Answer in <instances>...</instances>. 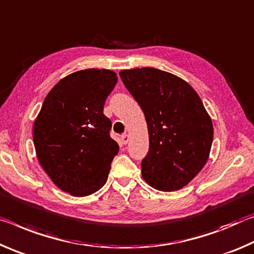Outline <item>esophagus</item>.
Listing matches in <instances>:
<instances>
[{
    "label": "esophagus",
    "instance_id": "34e87169",
    "mask_svg": "<svg viewBox=\"0 0 254 254\" xmlns=\"http://www.w3.org/2000/svg\"><path fill=\"white\" fill-rule=\"evenodd\" d=\"M122 143L124 144V145H126L127 143H128V140H129V136H128L127 134H124V135H122Z\"/></svg>",
    "mask_w": 254,
    "mask_h": 254
}]
</instances>
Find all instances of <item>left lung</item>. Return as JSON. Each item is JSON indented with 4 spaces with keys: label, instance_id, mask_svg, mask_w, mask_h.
Here are the masks:
<instances>
[{
    "label": "left lung",
    "instance_id": "1",
    "mask_svg": "<svg viewBox=\"0 0 254 254\" xmlns=\"http://www.w3.org/2000/svg\"><path fill=\"white\" fill-rule=\"evenodd\" d=\"M119 75L147 123L143 179L157 190L182 189L205 166L213 144V123L201 99L181 77L157 68L123 69Z\"/></svg>",
    "mask_w": 254,
    "mask_h": 254
}]
</instances>
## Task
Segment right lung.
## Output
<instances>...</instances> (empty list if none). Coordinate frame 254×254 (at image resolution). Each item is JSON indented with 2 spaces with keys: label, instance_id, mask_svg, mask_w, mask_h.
I'll list each match as a JSON object with an SVG mask.
<instances>
[{
  "label": "right lung",
  "instance_id": "add662e5",
  "mask_svg": "<svg viewBox=\"0 0 254 254\" xmlns=\"http://www.w3.org/2000/svg\"><path fill=\"white\" fill-rule=\"evenodd\" d=\"M117 80L110 69L69 74L49 91L33 124L41 168L58 188L74 197L89 196L105 186L119 151L109 135L110 119L103 115Z\"/></svg>",
  "mask_w": 254,
  "mask_h": 254
}]
</instances>
